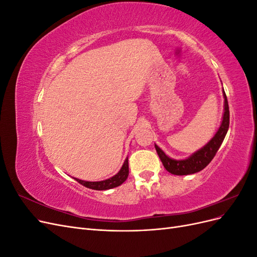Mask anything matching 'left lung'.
<instances>
[{
    "label": "left lung",
    "mask_w": 257,
    "mask_h": 257,
    "mask_svg": "<svg viewBox=\"0 0 257 257\" xmlns=\"http://www.w3.org/2000/svg\"><path fill=\"white\" fill-rule=\"evenodd\" d=\"M223 96H224V113L222 123L213 136V138L210 141L207 145H205L201 149L193 153L190 158L184 160H174L164 153L161 148L157 145H154L155 150H157L159 157L163 163V165L166 168L167 172L173 175L177 176H184V175H191L195 174L203 170L210 162L214 158L215 153L221 147L225 136L229 127V107L227 97L223 90Z\"/></svg>",
    "instance_id": "8db88e82"
}]
</instances>
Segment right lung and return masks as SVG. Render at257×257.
I'll return each instance as SVG.
<instances>
[{
  "mask_svg": "<svg viewBox=\"0 0 257 257\" xmlns=\"http://www.w3.org/2000/svg\"><path fill=\"white\" fill-rule=\"evenodd\" d=\"M128 176V160L127 158L124 161V164L122 165L121 169L119 170V173L114 175L113 177L106 179V180L103 181H83L80 180V179L75 178V180L77 182H79L80 184H82L85 188H89L92 190H97V191H103V190H109L112 188H116V186L121 185L124 181L127 179Z\"/></svg>",
  "mask_w": 257,
  "mask_h": 257,
  "instance_id": "obj_1",
  "label": "right lung"
}]
</instances>
